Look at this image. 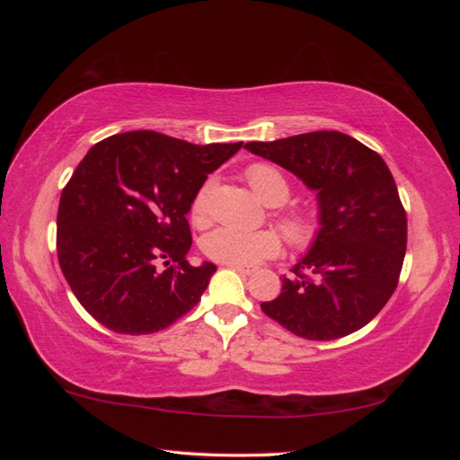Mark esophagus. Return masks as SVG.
<instances>
[{"instance_id":"34e87169","label":"esophagus","mask_w":460,"mask_h":460,"mask_svg":"<svg viewBox=\"0 0 460 460\" xmlns=\"http://www.w3.org/2000/svg\"><path fill=\"white\" fill-rule=\"evenodd\" d=\"M230 269H234L235 272H240V274H245V276H249V274H253L255 272V269H252V267H242V264H228Z\"/></svg>"}]
</instances>
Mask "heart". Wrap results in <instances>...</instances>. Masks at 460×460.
Masks as SVG:
<instances>
[{
	"label": "heart",
	"instance_id": "b5f03b06",
	"mask_svg": "<svg viewBox=\"0 0 460 460\" xmlns=\"http://www.w3.org/2000/svg\"><path fill=\"white\" fill-rule=\"evenodd\" d=\"M249 186L253 188L257 196L270 207L284 205L289 198V182L286 176L270 164L257 163L245 171ZM215 190V178H208L198 190L196 198L191 201V220L198 226H205L211 218V196ZM280 226L286 238L297 245L307 247L313 243L318 234V220L314 215L305 211H288L280 217ZM282 247V240L274 230H240L235 226H220L208 232L203 238V252L213 261L225 264H255L262 259H270L278 255Z\"/></svg>",
	"mask_w": 460,
	"mask_h": 460
}]
</instances>
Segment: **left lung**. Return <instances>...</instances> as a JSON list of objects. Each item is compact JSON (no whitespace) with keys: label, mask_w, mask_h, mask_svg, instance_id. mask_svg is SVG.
<instances>
[{"label":"left lung","mask_w":460,"mask_h":460,"mask_svg":"<svg viewBox=\"0 0 460 460\" xmlns=\"http://www.w3.org/2000/svg\"><path fill=\"white\" fill-rule=\"evenodd\" d=\"M245 149L296 174L318 203L316 238L280 296L261 303L264 314L314 341L367 326L394 296L407 252V215L385 161L336 130Z\"/></svg>","instance_id":"obj_1"}]
</instances>
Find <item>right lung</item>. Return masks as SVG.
Returning a JSON list of instances; mask_svg holds the SVG:
<instances>
[{"mask_svg": "<svg viewBox=\"0 0 460 460\" xmlns=\"http://www.w3.org/2000/svg\"><path fill=\"white\" fill-rule=\"evenodd\" d=\"M238 144L196 146L151 130L109 136L61 193L58 255L73 294L117 333H153L199 303L213 262L191 267L188 213Z\"/></svg>", "mask_w": 460, "mask_h": 460, "instance_id": "obj_1", "label": "right lung"}]
</instances>
